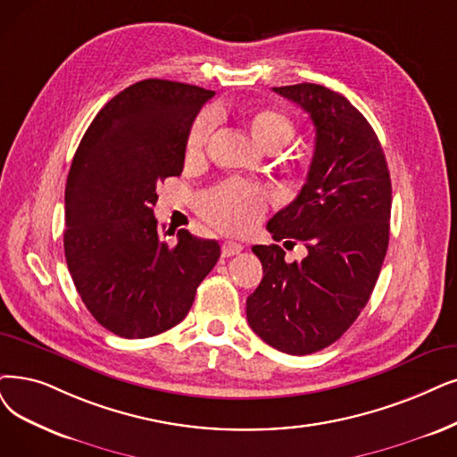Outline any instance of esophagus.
I'll return each mask as SVG.
<instances>
[{
	"label": "esophagus",
	"instance_id": "esophagus-1",
	"mask_svg": "<svg viewBox=\"0 0 457 457\" xmlns=\"http://www.w3.org/2000/svg\"><path fill=\"white\" fill-rule=\"evenodd\" d=\"M244 251V245L242 244H236V242H225L223 244V251H221V254L225 259H228V257H234V254H238V253H242Z\"/></svg>",
	"mask_w": 457,
	"mask_h": 457
}]
</instances>
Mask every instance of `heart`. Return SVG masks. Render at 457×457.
<instances>
[{
  "mask_svg": "<svg viewBox=\"0 0 457 457\" xmlns=\"http://www.w3.org/2000/svg\"><path fill=\"white\" fill-rule=\"evenodd\" d=\"M215 118L212 112L200 114L187 135L186 152L189 157H196L204 152L206 142L212 135ZM251 131L266 148H281L295 133L292 121L276 111H262L251 120ZM268 195L251 181L232 178L210 189L200 198V213L213 227L225 232H245L257 225L266 213Z\"/></svg>",
  "mask_w": 457,
  "mask_h": 457,
  "instance_id": "1",
  "label": "heart"
}]
</instances>
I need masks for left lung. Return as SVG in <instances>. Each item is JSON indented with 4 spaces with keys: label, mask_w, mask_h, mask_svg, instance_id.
<instances>
[{
    "label": "left lung",
    "mask_w": 457,
    "mask_h": 457,
    "mask_svg": "<svg viewBox=\"0 0 457 457\" xmlns=\"http://www.w3.org/2000/svg\"><path fill=\"white\" fill-rule=\"evenodd\" d=\"M315 125V152L300 195L268 221L285 247L253 245L264 278L247 298V322L287 354H312L337 341L366 307L386 257L392 184L380 142L356 108L319 84L273 87Z\"/></svg>",
    "instance_id": "left-lung-1"
}]
</instances>
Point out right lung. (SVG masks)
<instances>
[{"mask_svg": "<svg viewBox=\"0 0 457 457\" xmlns=\"http://www.w3.org/2000/svg\"><path fill=\"white\" fill-rule=\"evenodd\" d=\"M215 91L148 79L125 87L89 123L65 187V261L94 319L125 339L170 330L215 266V240L157 230V186L184 170L191 125ZM169 234V232H167ZM174 234V232H172Z\"/></svg>", "mask_w": 457, "mask_h": 457, "instance_id": "add662e5", "label": "right lung"}]
</instances>
